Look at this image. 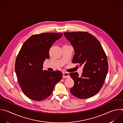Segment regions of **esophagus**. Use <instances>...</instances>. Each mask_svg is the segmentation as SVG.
Segmentation results:
<instances>
[{"mask_svg":"<svg viewBox=\"0 0 123 123\" xmlns=\"http://www.w3.org/2000/svg\"><path fill=\"white\" fill-rule=\"evenodd\" d=\"M62 75H63V77L64 78H68V77H69V74L68 73H67V72H63Z\"/></svg>","mask_w":123,"mask_h":123,"instance_id":"1","label":"esophagus"}]
</instances>
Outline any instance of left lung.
Masks as SVG:
<instances>
[{"instance_id": "left-lung-1", "label": "left lung", "mask_w": 123, "mask_h": 123, "mask_svg": "<svg viewBox=\"0 0 123 123\" xmlns=\"http://www.w3.org/2000/svg\"><path fill=\"white\" fill-rule=\"evenodd\" d=\"M73 46L75 55L72 62L84 65L81 77L77 72L69 73L74 81L70 92L81 99L91 98L102 87L108 71L106 54L97 38L86 32H65Z\"/></svg>"}]
</instances>
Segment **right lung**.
I'll return each mask as SVG.
<instances>
[{
  "label": "right lung",
  "mask_w": 123,
  "mask_h": 123,
  "mask_svg": "<svg viewBox=\"0 0 123 123\" xmlns=\"http://www.w3.org/2000/svg\"><path fill=\"white\" fill-rule=\"evenodd\" d=\"M62 33H44L28 38L17 56L15 71L20 87L29 98L40 101L49 97L62 78L60 71L43 70L49 50Z\"/></svg>",
  "instance_id": "right-lung-1"
}]
</instances>
